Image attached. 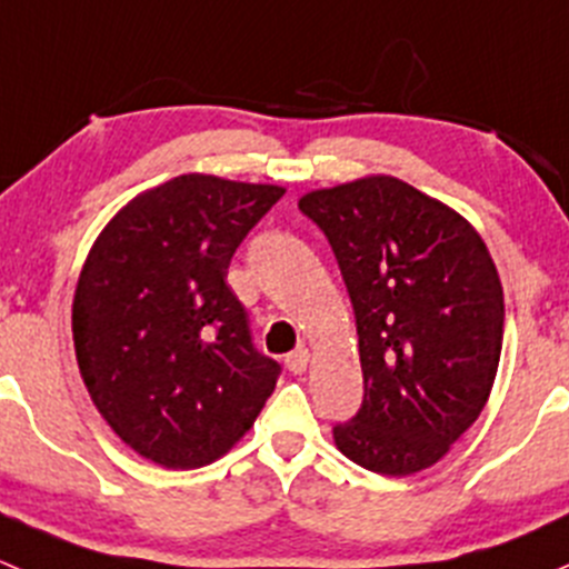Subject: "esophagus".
Masks as SVG:
<instances>
[{"instance_id": "obj_1", "label": "esophagus", "mask_w": 569, "mask_h": 569, "mask_svg": "<svg viewBox=\"0 0 569 569\" xmlns=\"http://www.w3.org/2000/svg\"><path fill=\"white\" fill-rule=\"evenodd\" d=\"M284 365H287V370H290L292 375H301L303 370H307V365H309V350L303 348V345H298V348L292 350L290 356H287Z\"/></svg>"}]
</instances>
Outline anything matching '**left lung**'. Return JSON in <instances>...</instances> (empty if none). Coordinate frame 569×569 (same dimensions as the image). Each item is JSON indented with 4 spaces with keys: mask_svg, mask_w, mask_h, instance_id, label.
Segmentation results:
<instances>
[{
    "mask_svg": "<svg viewBox=\"0 0 569 569\" xmlns=\"http://www.w3.org/2000/svg\"><path fill=\"white\" fill-rule=\"evenodd\" d=\"M331 243L359 331L365 400L337 449L383 477L432 466L477 421L499 370L503 292L488 246L397 178L301 197Z\"/></svg>",
    "mask_w": 569,
    "mask_h": 569,
    "instance_id": "left-lung-1",
    "label": "left lung"
}]
</instances>
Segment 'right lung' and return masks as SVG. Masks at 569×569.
<instances>
[{
    "mask_svg": "<svg viewBox=\"0 0 569 569\" xmlns=\"http://www.w3.org/2000/svg\"><path fill=\"white\" fill-rule=\"evenodd\" d=\"M279 186L180 174L101 232L73 298L81 378L111 430L167 468L208 466L254 425L282 367L224 282Z\"/></svg>",
    "mask_w": 569,
    "mask_h": 569,
    "instance_id": "add662e5",
    "label": "right lung"
}]
</instances>
